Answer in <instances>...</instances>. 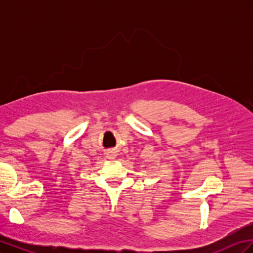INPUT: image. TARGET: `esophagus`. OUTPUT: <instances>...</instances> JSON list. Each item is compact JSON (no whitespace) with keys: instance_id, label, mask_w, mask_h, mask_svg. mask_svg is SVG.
<instances>
[{"instance_id":"obj_1","label":"esophagus","mask_w":253,"mask_h":253,"mask_svg":"<svg viewBox=\"0 0 253 253\" xmlns=\"http://www.w3.org/2000/svg\"><path fill=\"white\" fill-rule=\"evenodd\" d=\"M109 157H110V159H114V158H115V157H114V155H112V154H111Z\"/></svg>"}]
</instances>
